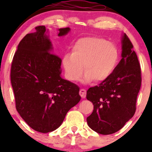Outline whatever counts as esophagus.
<instances>
[{
  "label": "esophagus",
  "mask_w": 152,
  "mask_h": 152,
  "mask_svg": "<svg viewBox=\"0 0 152 152\" xmlns=\"http://www.w3.org/2000/svg\"><path fill=\"white\" fill-rule=\"evenodd\" d=\"M79 94H80V96H81L82 99L86 98V91L85 90V89H83V88H81V89H80Z\"/></svg>",
  "instance_id": "1"
}]
</instances>
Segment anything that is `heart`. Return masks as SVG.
I'll use <instances>...</instances> for the list:
<instances>
[{
    "label": "heart",
    "mask_w": 152,
    "mask_h": 152,
    "mask_svg": "<svg viewBox=\"0 0 152 152\" xmlns=\"http://www.w3.org/2000/svg\"><path fill=\"white\" fill-rule=\"evenodd\" d=\"M118 52L113 43L99 37H86L74 43L71 53L62 59L66 77L71 81H78L84 67L82 81L89 83L95 80L102 82L112 74L117 64Z\"/></svg>",
    "instance_id": "obj_1"
}]
</instances>
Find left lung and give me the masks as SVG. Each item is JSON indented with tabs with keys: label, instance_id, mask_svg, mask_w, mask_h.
<instances>
[{
	"label": "left lung",
	"instance_id": "obj_1",
	"mask_svg": "<svg viewBox=\"0 0 152 152\" xmlns=\"http://www.w3.org/2000/svg\"><path fill=\"white\" fill-rule=\"evenodd\" d=\"M121 41V59L112 74L99 86L88 88L86 94V99L94 104L87 123L92 130L104 135L118 132L133 117L142 83L133 45L125 34Z\"/></svg>",
	"mask_w": 152,
	"mask_h": 152
}]
</instances>
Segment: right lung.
I'll return each instance as SVG.
<instances>
[{
  "instance_id": "obj_1",
  "label": "right lung",
  "mask_w": 152,
  "mask_h": 152,
  "mask_svg": "<svg viewBox=\"0 0 152 152\" xmlns=\"http://www.w3.org/2000/svg\"><path fill=\"white\" fill-rule=\"evenodd\" d=\"M70 31L58 29V36ZM48 33L45 26H37L36 32L23 38L10 71L17 111L31 128L41 133L58 129L81 100L79 87L61 77V59L53 54Z\"/></svg>"
}]
</instances>
